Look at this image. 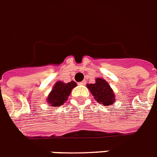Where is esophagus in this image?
I'll use <instances>...</instances> for the list:
<instances>
[{
	"label": "esophagus",
	"instance_id": "esophagus-1",
	"mask_svg": "<svg viewBox=\"0 0 157 157\" xmlns=\"http://www.w3.org/2000/svg\"><path fill=\"white\" fill-rule=\"evenodd\" d=\"M86 84V81H81V82H79V85H81V86H85Z\"/></svg>",
	"mask_w": 157,
	"mask_h": 157
}]
</instances>
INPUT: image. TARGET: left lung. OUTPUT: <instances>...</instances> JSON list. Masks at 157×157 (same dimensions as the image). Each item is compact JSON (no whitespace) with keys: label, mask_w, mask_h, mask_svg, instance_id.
Masks as SVG:
<instances>
[{"label":"left lung","mask_w":157,"mask_h":157,"mask_svg":"<svg viewBox=\"0 0 157 157\" xmlns=\"http://www.w3.org/2000/svg\"><path fill=\"white\" fill-rule=\"evenodd\" d=\"M87 88L90 90L98 103L104 106H110L115 103V94L109 84L102 78H96L94 84H87Z\"/></svg>","instance_id":"8db88e82"}]
</instances>
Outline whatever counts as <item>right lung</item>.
Masks as SVG:
<instances>
[{
	"instance_id": "1",
	"label": "right lung",
	"mask_w": 157,
	"mask_h": 157,
	"mask_svg": "<svg viewBox=\"0 0 157 157\" xmlns=\"http://www.w3.org/2000/svg\"><path fill=\"white\" fill-rule=\"evenodd\" d=\"M76 86L75 81H71L68 83L63 81H57L53 87L47 98V103L50 107H59L63 104L71 94V90Z\"/></svg>"
}]
</instances>
